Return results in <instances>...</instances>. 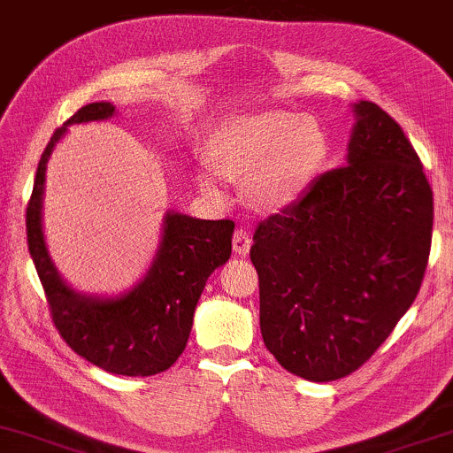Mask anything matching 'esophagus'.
Listing matches in <instances>:
<instances>
[{"label":"esophagus","instance_id":"34e87169","mask_svg":"<svg viewBox=\"0 0 453 453\" xmlns=\"http://www.w3.org/2000/svg\"><path fill=\"white\" fill-rule=\"evenodd\" d=\"M234 253L236 255H247L249 249H250V230L249 227H236V232H234Z\"/></svg>","mask_w":453,"mask_h":453}]
</instances>
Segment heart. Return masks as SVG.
<instances>
[{
    "label": "heart",
    "mask_w": 453,
    "mask_h": 453,
    "mask_svg": "<svg viewBox=\"0 0 453 453\" xmlns=\"http://www.w3.org/2000/svg\"><path fill=\"white\" fill-rule=\"evenodd\" d=\"M329 141L323 127L310 116L291 111H264L230 119L212 137L211 156L227 177H244L250 203L274 209L302 192L325 162ZM215 188L211 171L200 174Z\"/></svg>",
    "instance_id": "b5f03b06"
}]
</instances>
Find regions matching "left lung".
<instances>
[{"label":"left lung","instance_id":"obj_1","mask_svg":"<svg viewBox=\"0 0 453 453\" xmlns=\"http://www.w3.org/2000/svg\"><path fill=\"white\" fill-rule=\"evenodd\" d=\"M354 111L348 165L259 221L250 247L264 344L312 382L346 378L384 344L433 241V189L411 141L375 103Z\"/></svg>","mask_w":453,"mask_h":453}]
</instances>
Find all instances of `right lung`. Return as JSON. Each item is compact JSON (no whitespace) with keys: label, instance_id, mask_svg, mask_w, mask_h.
<instances>
[{"label":"right lung","instance_id":"1","mask_svg":"<svg viewBox=\"0 0 453 453\" xmlns=\"http://www.w3.org/2000/svg\"><path fill=\"white\" fill-rule=\"evenodd\" d=\"M111 116V103H90L78 109L65 127ZM65 127L54 130L43 150L27 204V242L52 323L71 350L109 373L145 378L166 372L185 350L206 279L230 259L234 221L168 212L157 257L141 285L118 299L78 296L54 270L42 234L46 162Z\"/></svg>","mask_w":453,"mask_h":453}]
</instances>
